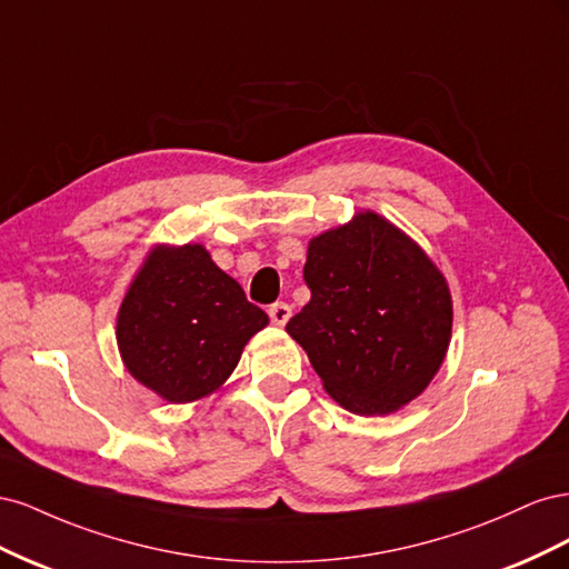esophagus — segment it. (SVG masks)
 <instances>
[{"mask_svg": "<svg viewBox=\"0 0 569 569\" xmlns=\"http://www.w3.org/2000/svg\"><path fill=\"white\" fill-rule=\"evenodd\" d=\"M268 316H270V320L274 322V325H287V320L291 318V306L289 303H284V301H278V303H272L270 308H268Z\"/></svg>", "mask_w": 569, "mask_h": 569, "instance_id": "esophagus-1", "label": "esophagus"}]
</instances>
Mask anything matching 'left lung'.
<instances>
[{"label":"left lung","instance_id":"left-lung-1","mask_svg":"<svg viewBox=\"0 0 569 569\" xmlns=\"http://www.w3.org/2000/svg\"><path fill=\"white\" fill-rule=\"evenodd\" d=\"M311 289L287 332L325 391L356 416H389L439 372L453 330L443 272L385 216L360 211L308 242Z\"/></svg>","mask_w":569,"mask_h":569}]
</instances>
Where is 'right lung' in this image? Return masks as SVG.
<instances>
[{
    "label": "right lung",
    "instance_id": "1",
    "mask_svg": "<svg viewBox=\"0 0 569 569\" xmlns=\"http://www.w3.org/2000/svg\"><path fill=\"white\" fill-rule=\"evenodd\" d=\"M266 325L203 244H157L118 308L116 341L137 382L168 403H192L228 382Z\"/></svg>",
    "mask_w": 569,
    "mask_h": 569
}]
</instances>
